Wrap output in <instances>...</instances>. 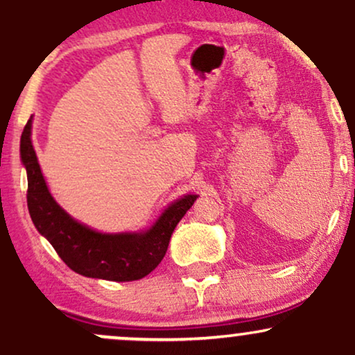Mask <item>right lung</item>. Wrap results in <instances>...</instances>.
Segmentation results:
<instances>
[{
    "mask_svg": "<svg viewBox=\"0 0 355 355\" xmlns=\"http://www.w3.org/2000/svg\"><path fill=\"white\" fill-rule=\"evenodd\" d=\"M21 157L28 173V209L34 225L64 263L84 277L110 282L146 277L161 263L174 229L198 198L184 196L171 204L144 234H98L73 220L52 199L31 143V118L21 135Z\"/></svg>",
    "mask_w": 355,
    "mask_h": 355,
    "instance_id": "obj_1",
    "label": "right lung"
}]
</instances>
